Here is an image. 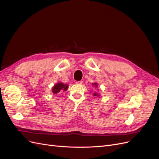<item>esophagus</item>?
<instances>
[{"mask_svg": "<svg viewBox=\"0 0 159 159\" xmlns=\"http://www.w3.org/2000/svg\"><path fill=\"white\" fill-rule=\"evenodd\" d=\"M82 83H83V81H77L76 82H75V84H78V85L82 84Z\"/></svg>", "mask_w": 159, "mask_h": 159, "instance_id": "34e87169", "label": "esophagus"}]
</instances>
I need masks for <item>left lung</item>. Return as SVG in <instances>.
Returning <instances> with one entry per match:
<instances>
[{
  "instance_id": "1",
  "label": "left lung",
  "mask_w": 159,
  "mask_h": 159,
  "mask_svg": "<svg viewBox=\"0 0 159 159\" xmlns=\"http://www.w3.org/2000/svg\"><path fill=\"white\" fill-rule=\"evenodd\" d=\"M92 85L95 86V88H97V87H98V83H93ZM93 95L94 96H98H98H99V94H98L97 93H95V92H94V93H93Z\"/></svg>"
}]
</instances>
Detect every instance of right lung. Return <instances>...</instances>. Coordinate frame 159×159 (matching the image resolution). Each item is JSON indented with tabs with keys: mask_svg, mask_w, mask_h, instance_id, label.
Segmentation results:
<instances>
[{
	"mask_svg": "<svg viewBox=\"0 0 159 159\" xmlns=\"http://www.w3.org/2000/svg\"><path fill=\"white\" fill-rule=\"evenodd\" d=\"M68 88V84H65L64 83H61L58 82L56 84L54 87L52 88V93L54 94L58 93L60 91H66Z\"/></svg>",
	"mask_w": 159,
	"mask_h": 159,
	"instance_id": "add662e5",
	"label": "right lung"
}]
</instances>
